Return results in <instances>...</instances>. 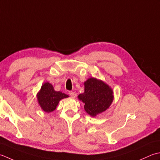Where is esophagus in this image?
Listing matches in <instances>:
<instances>
[{"instance_id":"34e87169","label":"esophagus","mask_w":160,"mask_h":160,"mask_svg":"<svg viewBox=\"0 0 160 160\" xmlns=\"http://www.w3.org/2000/svg\"><path fill=\"white\" fill-rule=\"evenodd\" d=\"M69 94L72 98H75V97H77V94L74 92H72V91H70V92H69Z\"/></svg>"}]
</instances>
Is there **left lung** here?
<instances>
[{"instance_id": "1", "label": "left lung", "mask_w": 160, "mask_h": 160, "mask_svg": "<svg viewBox=\"0 0 160 160\" xmlns=\"http://www.w3.org/2000/svg\"><path fill=\"white\" fill-rule=\"evenodd\" d=\"M84 92L78 98L85 103L87 113L94 117L108 108L112 102L113 92L108 85L92 77L84 83Z\"/></svg>"}]
</instances>
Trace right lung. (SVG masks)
<instances>
[{
	"label": "right lung",
	"instance_id": "add662e5",
	"mask_svg": "<svg viewBox=\"0 0 160 160\" xmlns=\"http://www.w3.org/2000/svg\"><path fill=\"white\" fill-rule=\"evenodd\" d=\"M66 97H68V95L59 91H55L52 85L48 82L45 83L42 86L40 92L37 94L39 105L45 112H47L54 110L59 101Z\"/></svg>",
	"mask_w": 160,
	"mask_h": 160
}]
</instances>
